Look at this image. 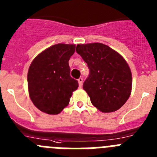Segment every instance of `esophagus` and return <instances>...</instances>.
I'll return each instance as SVG.
<instances>
[{"mask_svg": "<svg viewBox=\"0 0 157 157\" xmlns=\"http://www.w3.org/2000/svg\"><path fill=\"white\" fill-rule=\"evenodd\" d=\"M78 83H79V86L81 87L82 84H83V78H82V77H80V78L78 79Z\"/></svg>", "mask_w": 157, "mask_h": 157, "instance_id": "obj_1", "label": "esophagus"}]
</instances>
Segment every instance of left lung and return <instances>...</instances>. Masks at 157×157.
I'll return each instance as SVG.
<instances>
[{
	"instance_id": "1",
	"label": "left lung",
	"mask_w": 157,
	"mask_h": 157,
	"mask_svg": "<svg viewBox=\"0 0 157 157\" xmlns=\"http://www.w3.org/2000/svg\"><path fill=\"white\" fill-rule=\"evenodd\" d=\"M76 52L87 64L89 76L83 88L102 113L117 111L130 97L132 77L121 55L101 43L77 44Z\"/></svg>"
}]
</instances>
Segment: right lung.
I'll use <instances>...</instances> for the list:
<instances>
[{
  "mask_svg": "<svg viewBox=\"0 0 157 157\" xmlns=\"http://www.w3.org/2000/svg\"><path fill=\"white\" fill-rule=\"evenodd\" d=\"M75 44H58L40 53L28 70V90L31 101L42 112L59 114L68 105L78 82L70 77L69 60Z\"/></svg>",
  "mask_w": 157,
  "mask_h": 157,
  "instance_id": "right-lung-1",
  "label": "right lung"
}]
</instances>
